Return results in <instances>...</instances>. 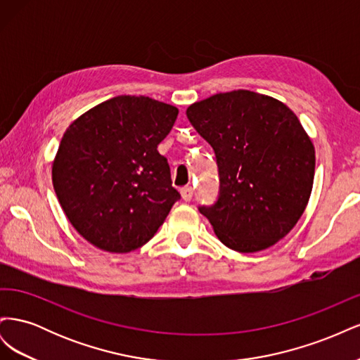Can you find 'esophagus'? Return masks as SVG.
<instances>
[{
  "label": "esophagus",
  "mask_w": 360,
  "mask_h": 360,
  "mask_svg": "<svg viewBox=\"0 0 360 360\" xmlns=\"http://www.w3.org/2000/svg\"><path fill=\"white\" fill-rule=\"evenodd\" d=\"M180 193H181V198L184 201H191L193 197V189L191 186H184V188H181Z\"/></svg>",
  "instance_id": "obj_1"
}]
</instances>
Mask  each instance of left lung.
I'll list each match as a JSON object with an SVG mask.
<instances>
[{
	"label": "left lung",
	"mask_w": 360,
	"mask_h": 360,
	"mask_svg": "<svg viewBox=\"0 0 360 360\" xmlns=\"http://www.w3.org/2000/svg\"><path fill=\"white\" fill-rule=\"evenodd\" d=\"M214 151L219 193L200 205L237 252L274 246L297 224L312 191L315 151L288 106L248 90L214 94L186 111Z\"/></svg>",
	"instance_id": "8db88e82"
}]
</instances>
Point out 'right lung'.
<instances>
[{"mask_svg":"<svg viewBox=\"0 0 360 360\" xmlns=\"http://www.w3.org/2000/svg\"><path fill=\"white\" fill-rule=\"evenodd\" d=\"M179 110L146 96H118L73 122L52 165L68 219L85 240L126 254L146 245L180 193L158 146Z\"/></svg>","mask_w":360,"mask_h":360,"instance_id":"obj_1","label":"right lung"}]
</instances>
